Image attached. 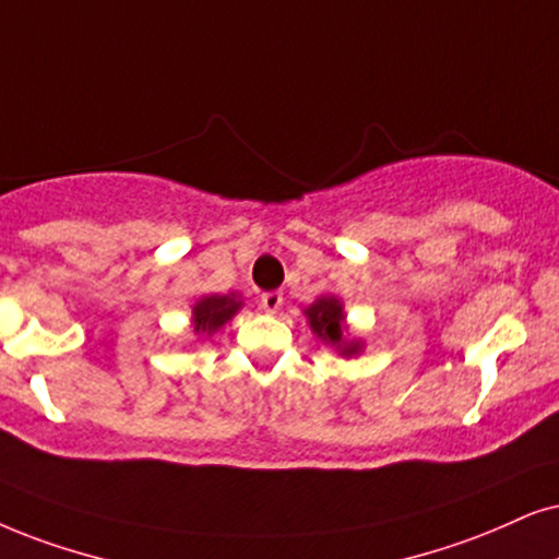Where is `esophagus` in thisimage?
<instances>
[{
	"label": "esophagus",
	"mask_w": 559,
	"mask_h": 559,
	"mask_svg": "<svg viewBox=\"0 0 559 559\" xmlns=\"http://www.w3.org/2000/svg\"><path fill=\"white\" fill-rule=\"evenodd\" d=\"M260 304H263L265 312H278L281 304H284V292H265L263 296H260Z\"/></svg>",
	"instance_id": "1"
}]
</instances>
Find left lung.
<instances>
[{"label":"left lung","instance_id":"8db88e82","mask_svg":"<svg viewBox=\"0 0 559 559\" xmlns=\"http://www.w3.org/2000/svg\"><path fill=\"white\" fill-rule=\"evenodd\" d=\"M307 317H309V324H312V330L317 332V335H320L322 341L337 345V348H341L345 356H353V353L361 350V345H358V343H345L343 341V330H341L343 307H341V301H337V299H332V296L317 299L312 307L307 309Z\"/></svg>","mask_w":559,"mask_h":559}]
</instances>
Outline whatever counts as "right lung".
I'll list each match as a JSON object with an SVG mask.
<instances>
[{
    "label": "right lung",
    "mask_w": 559,
    "mask_h": 559,
    "mask_svg": "<svg viewBox=\"0 0 559 559\" xmlns=\"http://www.w3.org/2000/svg\"><path fill=\"white\" fill-rule=\"evenodd\" d=\"M242 307L235 296H206V299H201L193 307V322H195V332H211L222 328L224 322L231 320V314L237 312V309Z\"/></svg>",
    "instance_id": "add662e5"
}]
</instances>
